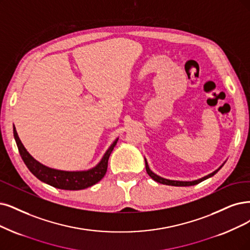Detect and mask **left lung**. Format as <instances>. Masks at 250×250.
<instances>
[{
  "instance_id": "obj_1",
  "label": "left lung",
  "mask_w": 250,
  "mask_h": 250,
  "mask_svg": "<svg viewBox=\"0 0 250 250\" xmlns=\"http://www.w3.org/2000/svg\"><path fill=\"white\" fill-rule=\"evenodd\" d=\"M223 166H224V165H223ZM223 166H221V167H223ZM145 167H146V172H147V174H148L149 176H150L154 181L159 182V183H162V184H166V186H172V187H190V186H196V184H198V183H200V182H202V181L206 180V179L209 178V177L213 176V175L216 174V173L219 171V169L221 168V167H220L219 169H217V170L214 171L213 173H211V174L207 175V176L203 177V178H201V179H198V180H195V181H176V180L165 179V178H163V177H160L159 175L154 174V173L149 169L148 164H147L146 160H145Z\"/></svg>"
}]
</instances>
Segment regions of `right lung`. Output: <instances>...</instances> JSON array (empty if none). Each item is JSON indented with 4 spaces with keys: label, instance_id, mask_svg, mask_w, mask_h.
I'll use <instances>...</instances> for the list:
<instances>
[{
    "label": "right lung",
    "instance_id": "add662e5",
    "mask_svg": "<svg viewBox=\"0 0 250 250\" xmlns=\"http://www.w3.org/2000/svg\"><path fill=\"white\" fill-rule=\"evenodd\" d=\"M13 134L15 141L18 147V151L21 153L22 161L24 162L27 167L35 176L39 180L49 184V186L57 188L60 189L66 190H79L87 188L94 184L98 183L102 178L105 176L108 168V160L109 156L112 152L114 146L117 143L116 139L113 144L109 147V149L104 154L103 159L96 166L88 171H81V172H67L55 170L46 167V166L37 162L33 156L25 150L21 141L20 140L15 126H13Z\"/></svg>",
    "mask_w": 250,
    "mask_h": 250
}]
</instances>
